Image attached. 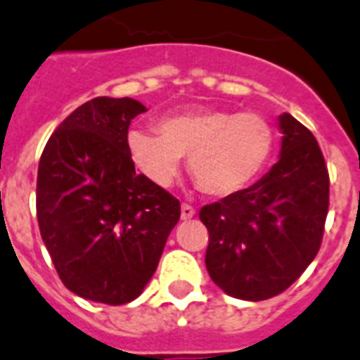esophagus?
Instances as JSON below:
<instances>
[{"label": "esophagus", "mask_w": 360, "mask_h": 360, "mask_svg": "<svg viewBox=\"0 0 360 360\" xmlns=\"http://www.w3.org/2000/svg\"><path fill=\"white\" fill-rule=\"evenodd\" d=\"M193 215H195V210H193V206L186 205V202H183V206H181V219L183 221H188V219H192Z\"/></svg>", "instance_id": "esophagus-1"}]
</instances>
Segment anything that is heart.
<instances>
[{
  "instance_id": "heart-1",
  "label": "heart",
  "mask_w": 360,
  "mask_h": 360,
  "mask_svg": "<svg viewBox=\"0 0 360 360\" xmlns=\"http://www.w3.org/2000/svg\"><path fill=\"white\" fill-rule=\"evenodd\" d=\"M128 155L148 181L167 188L179 174L181 158L199 188L228 198L262 176L275 150V130L255 112L198 108L162 117L158 134L132 130Z\"/></svg>"
}]
</instances>
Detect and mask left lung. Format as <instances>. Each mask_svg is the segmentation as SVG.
Masks as SVG:
<instances>
[{"label":"left lung","mask_w":360,"mask_h":360,"mask_svg":"<svg viewBox=\"0 0 360 360\" xmlns=\"http://www.w3.org/2000/svg\"><path fill=\"white\" fill-rule=\"evenodd\" d=\"M281 159L250 188L205 205L206 270L228 295L264 301L290 288L317 255L330 205V176L314 134L279 117Z\"/></svg>","instance_id":"8db88e82"}]
</instances>
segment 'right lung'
<instances>
[{
    "label": "right lung",
    "mask_w": 360,
    "mask_h": 360,
    "mask_svg": "<svg viewBox=\"0 0 360 360\" xmlns=\"http://www.w3.org/2000/svg\"><path fill=\"white\" fill-rule=\"evenodd\" d=\"M146 108L132 98H96L50 136L37 168L41 239L70 292L103 304L141 295L161 259L181 205L136 174L130 121Z\"/></svg>",
    "instance_id": "1"
}]
</instances>
